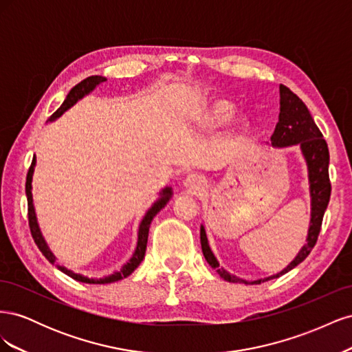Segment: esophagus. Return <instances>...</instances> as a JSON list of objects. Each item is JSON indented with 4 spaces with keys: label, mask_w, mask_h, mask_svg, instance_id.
<instances>
[{
    "label": "esophagus",
    "mask_w": 352,
    "mask_h": 352,
    "mask_svg": "<svg viewBox=\"0 0 352 352\" xmlns=\"http://www.w3.org/2000/svg\"><path fill=\"white\" fill-rule=\"evenodd\" d=\"M184 186L186 190H189V192L197 194L202 188H204V180H202V177L198 175H189L184 180Z\"/></svg>",
    "instance_id": "1"
}]
</instances>
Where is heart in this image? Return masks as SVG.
I'll return each mask as SVG.
<instances>
[{
	"label": "heart",
	"instance_id": "obj_1",
	"mask_svg": "<svg viewBox=\"0 0 352 352\" xmlns=\"http://www.w3.org/2000/svg\"><path fill=\"white\" fill-rule=\"evenodd\" d=\"M235 114V105L230 101L223 98L211 100L206 109L202 110L198 124L207 131L216 129L223 124H226L231 117ZM250 132V122L245 116H236L230 122L228 138L230 141H238Z\"/></svg>",
	"mask_w": 352,
	"mask_h": 352
}]
</instances>
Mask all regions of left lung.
<instances>
[{"mask_svg": "<svg viewBox=\"0 0 352 352\" xmlns=\"http://www.w3.org/2000/svg\"><path fill=\"white\" fill-rule=\"evenodd\" d=\"M279 95H280L279 122L276 124L274 132L267 145H272L273 148H286V146H294V145L300 146L301 155L307 166L308 190H310V207H311L310 225H308L307 239H305L307 242L304 247H301V250L298 251L295 258L287 264L282 272L267 276V278L248 282L221 267L219 260L216 258L214 252H212L210 248L206 228L204 225H201L199 238H201L202 254H204V257L211 267L216 269V272L220 274V278L232 283L258 285L261 282L279 278V276L295 269L298 264L302 263L308 257V254L311 252L313 247L317 242L324 211L327 208L329 199H330L329 148L326 141L323 140V135L320 131H318L317 124L314 123V119L301 98H298L289 88L285 87V85H280L279 87Z\"/></svg>", "mask_w": 352, "mask_h": 352, "instance_id": "left-lung-1", "label": "left lung"}]
</instances>
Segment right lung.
Masks as SVG:
<instances>
[{
    "instance_id": "1",
    "label": "right lung",
    "mask_w": 352,
    "mask_h": 352,
    "mask_svg": "<svg viewBox=\"0 0 352 352\" xmlns=\"http://www.w3.org/2000/svg\"><path fill=\"white\" fill-rule=\"evenodd\" d=\"M105 82L104 76H91L87 78L85 80H82L80 83H78L76 87H74L69 94L66 100L63 101V104L60 105V109L52 114L48 122H56L58 117H61L65 114L69 109H72L74 104L78 101H80L83 97H87L92 91L97 89V87ZM35 166H36V157L34 155V160H32V164L28 172V177H26V197H28V216H29V228H30V233H32V238H34L35 243L38 245L39 251L44 254V257L52 263L56 264V267L66 273L67 276H70L72 279L82 282V283H91V285H105V283H113L117 280H122L127 276H131L138 265L141 264V261L145 257V251H146V242H148V232H150V225L153 219L158 214L160 211H162L166 206L167 202L172 199L173 197V189L172 186H166L158 192V198L154 201V204L148 208V211L145 212V216L142 217L141 223H140V228H138V241H136V248L132 254V257L129 258V261H126L120 270H116L109 276H102V278H88V276H83L80 273H74L73 270H69L65 265H60L57 264V257L54 255L48 247V243L42 235L41 228H39V223H38V217H36V211H35V206H34V195H32V179H34V172H35Z\"/></svg>"
}]
</instances>
